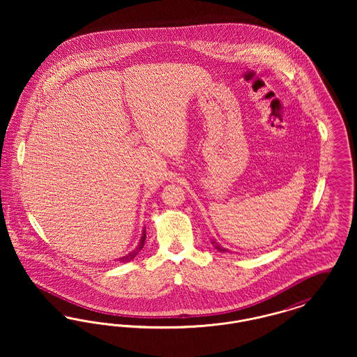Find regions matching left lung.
<instances>
[{
    "label": "left lung",
    "instance_id": "left-lung-1",
    "mask_svg": "<svg viewBox=\"0 0 357 357\" xmlns=\"http://www.w3.org/2000/svg\"><path fill=\"white\" fill-rule=\"evenodd\" d=\"M211 243H213V246H214V248H215L218 252H221V253H226V252H229L226 248H222L221 245H220V243H218V242H217L214 238L211 239Z\"/></svg>",
    "mask_w": 357,
    "mask_h": 357
}]
</instances>
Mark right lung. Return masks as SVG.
I'll return each mask as SVG.
<instances>
[{"mask_svg": "<svg viewBox=\"0 0 357 357\" xmlns=\"http://www.w3.org/2000/svg\"><path fill=\"white\" fill-rule=\"evenodd\" d=\"M144 241H146V227L143 229V233H142V237L139 239V245L136 246L135 249L132 250V252H130L128 255H123V257H120L119 261L120 262H130L131 259H134L136 255H139V252L143 249V246H144Z\"/></svg>", "mask_w": 357, "mask_h": 357, "instance_id": "obj_1", "label": "right lung"}]
</instances>
